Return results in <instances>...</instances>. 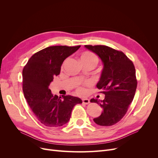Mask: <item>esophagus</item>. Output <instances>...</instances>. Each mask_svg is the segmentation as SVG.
Returning <instances> with one entry per match:
<instances>
[{
  "mask_svg": "<svg viewBox=\"0 0 158 158\" xmlns=\"http://www.w3.org/2000/svg\"><path fill=\"white\" fill-rule=\"evenodd\" d=\"M89 99H87V98H84L82 99V103L84 104H89Z\"/></svg>",
  "mask_w": 158,
  "mask_h": 158,
  "instance_id": "obj_1",
  "label": "esophagus"
}]
</instances>
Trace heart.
Listing matches in <instances>:
<instances>
[{
    "label": "heart",
    "mask_w": 158,
    "mask_h": 158,
    "mask_svg": "<svg viewBox=\"0 0 158 158\" xmlns=\"http://www.w3.org/2000/svg\"><path fill=\"white\" fill-rule=\"evenodd\" d=\"M81 59L92 60V61L95 62L97 64L98 63V59L97 58V56H95L94 54H93L92 52H85L84 53H83L82 55V56H81ZM77 92L79 94H84L85 92V90L84 88L80 87L78 88Z\"/></svg>",
    "instance_id": "1"
}]
</instances>
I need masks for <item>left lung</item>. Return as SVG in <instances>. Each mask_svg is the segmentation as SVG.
I'll list each match as a JSON object with an SVG mask.
<instances>
[{"mask_svg": "<svg viewBox=\"0 0 158 158\" xmlns=\"http://www.w3.org/2000/svg\"><path fill=\"white\" fill-rule=\"evenodd\" d=\"M85 47L96 54L103 64L96 86L101 89L105 98L90 100V102L99 104L103 111L94 121L100 126H112L125 116L135 97L137 87L135 66L122 51L106 45Z\"/></svg>", "mask_w": 158, "mask_h": 158, "instance_id": "8db88e82", "label": "left lung"}]
</instances>
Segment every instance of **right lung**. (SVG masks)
Returning <instances> with one entry per match:
<instances>
[{
	"label": "right lung",
	"mask_w": 158,
	"mask_h": 158,
	"mask_svg": "<svg viewBox=\"0 0 158 158\" xmlns=\"http://www.w3.org/2000/svg\"><path fill=\"white\" fill-rule=\"evenodd\" d=\"M80 47L51 46L31 56L22 71L23 92L38 121L49 127L67 123L73 107L82 101L72 95H53L49 85L59 75L61 65L68 56Z\"/></svg>",
	"instance_id": "obj_1"
}]
</instances>
